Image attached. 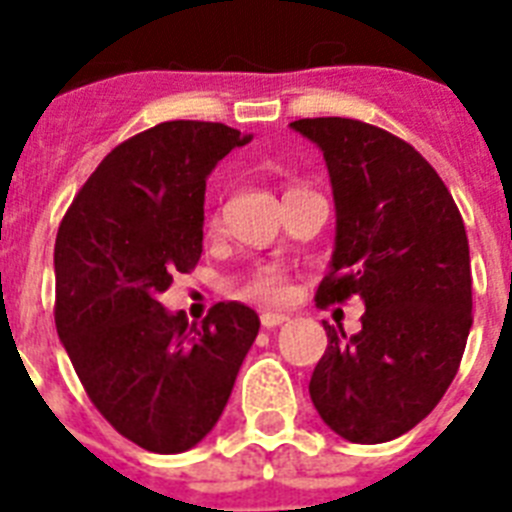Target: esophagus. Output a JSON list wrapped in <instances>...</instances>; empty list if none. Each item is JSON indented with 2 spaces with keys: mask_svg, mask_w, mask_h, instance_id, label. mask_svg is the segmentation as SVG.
Returning a JSON list of instances; mask_svg holds the SVG:
<instances>
[{
  "mask_svg": "<svg viewBox=\"0 0 512 512\" xmlns=\"http://www.w3.org/2000/svg\"><path fill=\"white\" fill-rule=\"evenodd\" d=\"M289 316L287 313H271V311H265L263 316H260V324H263L265 329H276L281 327V324H287Z\"/></svg>",
  "mask_w": 512,
  "mask_h": 512,
  "instance_id": "34e87169",
  "label": "esophagus"
}]
</instances>
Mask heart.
<instances>
[{
    "label": "heart",
    "mask_w": 512,
    "mask_h": 512,
    "mask_svg": "<svg viewBox=\"0 0 512 512\" xmlns=\"http://www.w3.org/2000/svg\"><path fill=\"white\" fill-rule=\"evenodd\" d=\"M217 225H220V212L212 209L207 215V228H217ZM233 292L239 297H247V300H255V303L281 305L292 297V281H289L287 271H284L281 265L263 263L255 265V268L233 287Z\"/></svg>",
    "instance_id": "1"
}]
</instances>
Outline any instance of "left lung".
<instances>
[{
    "instance_id": "1",
    "label": "left lung",
    "mask_w": 512,
    "mask_h": 512,
    "mask_svg": "<svg viewBox=\"0 0 512 512\" xmlns=\"http://www.w3.org/2000/svg\"><path fill=\"white\" fill-rule=\"evenodd\" d=\"M289 127L324 151L335 191V255L316 305H366L356 335L324 321L311 401L337 436L382 444L425 420L460 369L473 324L468 233L444 180L406 140L342 116Z\"/></svg>"
}]
</instances>
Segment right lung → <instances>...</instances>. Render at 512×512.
<instances>
[{"instance_id":"1","label":"right lung","mask_w":512,"mask_h":512,"mask_svg":"<svg viewBox=\"0 0 512 512\" xmlns=\"http://www.w3.org/2000/svg\"><path fill=\"white\" fill-rule=\"evenodd\" d=\"M249 143L220 122H162L87 177L55 239V327L87 396L132 444L191 449L220 420L260 319L217 303L201 327L159 295L191 273L207 175Z\"/></svg>"}]
</instances>
